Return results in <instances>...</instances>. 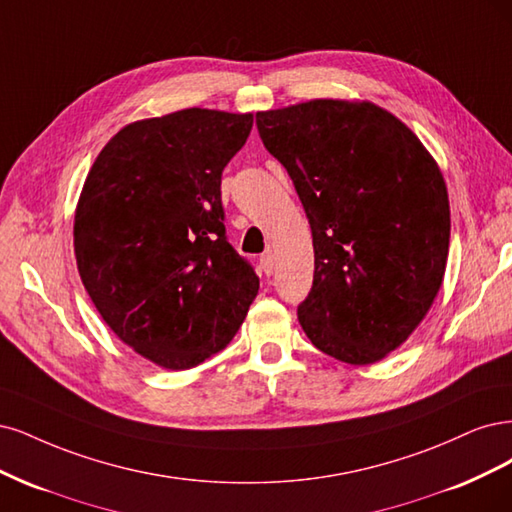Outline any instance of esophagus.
Masks as SVG:
<instances>
[{
    "label": "esophagus",
    "mask_w": 512,
    "mask_h": 512,
    "mask_svg": "<svg viewBox=\"0 0 512 512\" xmlns=\"http://www.w3.org/2000/svg\"><path fill=\"white\" fill-rule=\"evenodd\" d=\"M259 266H261L263 274H266V276H270V274L274 272V255H272V253H266V255H261V257H259Z\"/></svg>",
    "instance_id": "1"
}]
</instances>
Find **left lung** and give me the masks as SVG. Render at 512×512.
Returning a JSON list of instances; mask_svg holds the SVG:
<instances>
[{
  "instance_id": "obj_1",
  "label": "left lung",
  "mask_w": 512,
  "mask_h": 512,
  "mask_svg": "<svg viewBox=\"0 0 512 512\" xmlns=\"http://www.w3.org/2000/svg\"><path fill=\"white\" fill-rule=\"evenodd\" d=\"M306 210L315 276L300 325L325 355L376 364L432 308L449 257V193L434 157L372 102L310 100L257 112Z\"/></svg>"
}]
</instances>
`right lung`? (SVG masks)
I'll use <instances>...</instances> for the list:
<instances>
[{
  "instance_id": "obj_1",
  "label": "right lung",
  "mask_w": 512,
  "mask_h": 512,
  "mask_svg": "<svg viewBox=\"0 0 512 512\" xmlns=\"http://www.w3.org/2000/svg\"><path fill=\"white\" fill-rule=\"evenodd\" d=\"M253 114L185 108L125 125L97 155L74 214L76 266L97 312L166 370L223 351L259 291L225 238L221 174Z\"/></svg>"
}]
</instances>
